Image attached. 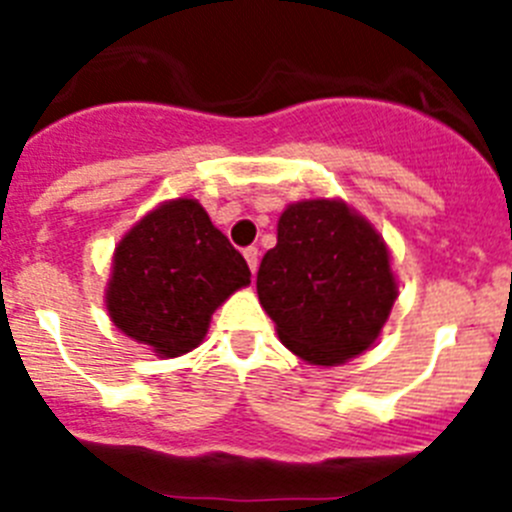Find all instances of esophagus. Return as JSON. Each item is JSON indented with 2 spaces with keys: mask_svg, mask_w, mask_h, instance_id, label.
Returning a JSON list of instances; mask_svg holds the SVG:
<instances>
[{
  "mask_svg": "<svg viewBox=\"0 0 512 512\" xmlns=\"http://www.w3.org/2000/svg\"><path fill=\"white\" fill-rule=\"evenodd\" d=\"M243 256H246L248 269H251V274H256V266H259V248L248 246L246 251H243Z\"/></svg>",
  "mask_w": 512,
  "mask_h": 512,
  "instance_id": "obj_1",
  "label": "esophagus"
}]
</instances>
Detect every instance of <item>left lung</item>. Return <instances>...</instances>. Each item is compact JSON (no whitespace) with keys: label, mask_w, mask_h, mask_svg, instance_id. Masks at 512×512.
<instances>
[{"label":"left lung","mask_w":512,"mask_h":512,"mask_svg":"<svg viewBox=\"0 0 512 512\" xmlns=\"http://www.w3.org/2000/svg\"><path fill=\"white\" fill-rule=\"evenodd\" d=\"M256 289L279 341L318 366L372 346L397 297L382 235L338 200H305L282 212Z\"/></svg>","instance_id":"left-lung-1"}]
</instances>
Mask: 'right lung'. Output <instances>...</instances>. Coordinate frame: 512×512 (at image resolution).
Listing matches in <instances>:
<instances>
[{
  "instance_id": "add662e5",
  "label": "right lung",
  "mask_w": 512,
  "mask_h": 512,
  "mask_svg": "<svg viewBox=\"0 0 512 512\" xmlns=\"http://www.w3.org/2000/svg\"><path fill=\"white\" fill-rule=\"evenodd\" d=\"M246 284V259L205 207L174 200L148 212L115 248L107 310L125 336L174 359L200 346L212 312Z\"/></svg>"
}]
</instances>
